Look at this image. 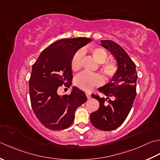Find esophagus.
Instances as JSON below:
<instances>
[{
  "label": "esophagus",
  "instance_id": "obj_1",
  "mask_svg": "<svg viewBox=\"0 0 160 160\" xmlns=\"http://www.w3.org/2000/svg\"><path fill=\"white\" fill-rule=\"evenodd\" d=\"M86 95L88 99H90V98H91V93H90V92H86Z\"/></svg>",
  "mask_w": 160,
  "mask_h": 160
}]
</instances>
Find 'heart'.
<instances>
[{
    "label": "heart",
    "instance_id": "obj_1",
    "mask_svg": "<svg viewBox=\"0 0 160 160\" xmlns=\"http://www.w3.org/2000/svg\"><path fill=\"white\" fill-rule=\"evenodd\" d=\"M90 51L94 58L98 63H102V69L103 74L107 77H112L117 72V66L112 62L105 61L108 58V53L102 48H90ZM82 57V52L78 51L74 54L71 61V68L76 71L81 68V61ZM103 83L102 76L97 73H90L88 72H82L76 77L74 83L80 89L83 90H91L95 86H98Z\"/></svg>",
    "mask_w": 160,
    "mask_h": 160
}]
</instances>
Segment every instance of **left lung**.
I'll return each mask as SVG.
<instances>
[{"mask_svg": "<svg viewBox=\"0 0 160 160\" xmlns=\"http://www.w3.org/2000/svg\"><path fill=\"white\" fill-rule=\"evenodd\" d=\"M101 43L115 57L118 68L110 82L99 88L106 97L91 95L99 101V108L91 114L90 119L95 128L110 131L121 126L131 110L136 97L138 74L135 63L119 45L110 40Z\"/></svg>", "mask_w": 160, "mask_h": 160, "instance_id": "obj_1", "label": "left lung"}]
</instances>
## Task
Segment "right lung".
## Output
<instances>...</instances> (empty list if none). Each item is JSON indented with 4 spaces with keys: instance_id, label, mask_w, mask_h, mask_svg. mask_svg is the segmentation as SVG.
<instances>
[{
    "instance_id": "obj_1",
    "label": "right lung",
    "mask_w": 160,
    "mask_h": 160,
    "mask_svg": "<svg viewBox=\"0 0 160 160\" xmlns=\"http://www.w3.org/2000/svg\"><path fill=\"white\" fill-rule=\"evenodd\" d=\"M92 40L64 38L42 51L33 64L29 82L32 110L40 122L53 130L67 128L74 122L78 107L87 101L86 94L73 87L70 94L60 96L59 86L70 87L72 80L71 61L76 52Z\"/></svg>"
}]
</instances>
